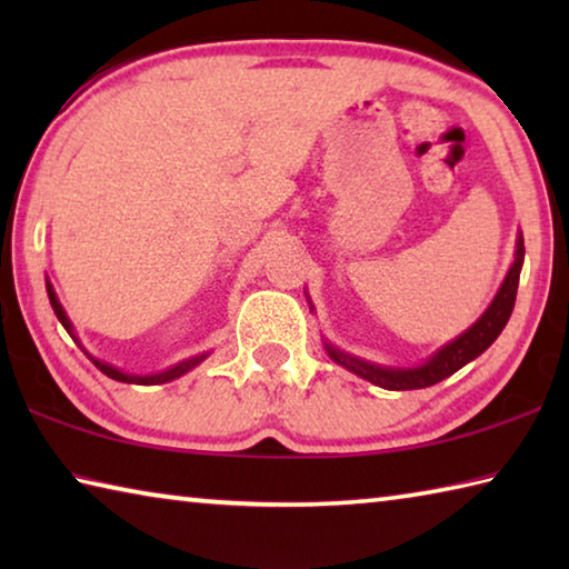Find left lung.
<instances>
[{"label":"left lung","mask_w":569,"mask_h":569,"mask_svg":"<svg viewBox=\"0 0 569 569\" xmlns=\"http://www.w3.org/2000/svg\"><path fill=\"white\" fill-rule=\"evenodd\" d=\"M525 261V240L519 236L517 240V258L509 273L505 278L502 288L495 296L492 306L487 308L485 316L471 326L469 331H465L451 343H447L445 349L437 351L431 359L417 366V369H381V366H373L369 361L356 359L351 353H343L339 349H333L331 343H326V351H329L331 359L336 363L346 366V369L353 371L356 377H361L366 381L377 383L381 389H391V391H407V389H427L435 387L441 379L451 377V373L459 371L461 366L469 363L471 359H477L481 351H487L489 346L495 343V339L509 321L515 308V298H517V286H519V268H522Z\"/></svg>","instance_id":"8db88e82"}]
</instances>
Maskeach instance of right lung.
Wrapping results in <instances>:
<instances>
[{"mask_svg":"<svg viewBox=\"0 0 569 569\" xmlns=\"http://www.w3.org/2000/svg\"><path fill=\"white\" fill-rule=\"evenodd\" d=\"M47 296H50V303H52V308H54L57 319H60V323L64 326L67 333L72 336V323H70V319H67V316H64L60 301H57V296H54V291H52L50 281H47ZM90 359H92V356H90ZM203 359H206V353H203V356H196V359L182 361V363H178V366H172V369L162 371V373H156V377H130V373H122V371H118V369H112V366H108V363L94 361V359H92V361H94V366H98V369H100L102 373H108V377L114 379V381H124V383H166V381H172V379L182 377V373L190 371L192 366H198Z\"/></svg>","mask_w":569,"mask_h":569,"instance_id":"add662e5","label":"right lung"}]
</instances>
